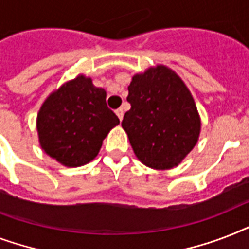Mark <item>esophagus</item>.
I'll list each match as a JSON object with an SVG mask.
<instances>
[{"label":"esophagus","mask_w":249,"mask_h":249,"mask_svg":"<svg viewBox=\"0 0 249 249\" xmlns=\"http://www.w3.org/2000/svg\"><path fill=\"white\" fill-rule=\"evenodd\" d=\"M116 115H117V117L120 119V120H123V117H124V108H123V107L117 108L116 109Z\"/></svg>","instance_id":"1"}]
</instances>
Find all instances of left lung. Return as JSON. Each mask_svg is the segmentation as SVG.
I'll use <instances>...</instances> for the list:
<instances>
[{
  "label": "left lung",
  "mask_w": 249,
  "mask_h": 249,
  "mask_svg": "<svg viewBox=\"0 0 249 249\" xmlns=\"http://www.w3.org/2000/svg\"><path fill=\"white\" fill-rule=\"evenodd\" d=\"M130 109L123 128L144 165L170 169L196 144L200 117L193 95L172 70L158 66L136 75L128 86Z\"/></svg>",
  "instance_id": "1"
}]
</instances>
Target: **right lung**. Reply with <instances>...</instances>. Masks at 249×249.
<instances>
[{
  "instance_id": "obj_1",
  "label": "right lung",
  "mask_w": 249,
  "mask_h": 249,
  "mask_svg": "<svg viewBox=\"0 0 249 249\" xmlns=\"http://www.w3.org/2000/svg\"><path fill=\"white\" fill-rule=\"evenodd\" d=\"M119 117L106 103L105 89L79 76L45 101L37 116L41 147L66 166H80L98 155Z\"/></svg>"
}]
</instances>
